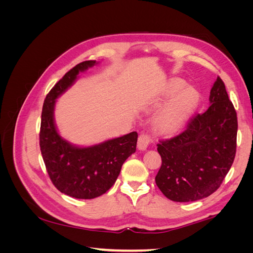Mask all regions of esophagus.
<instances>
[{
    "label": "esophagus",
    "mask_w": 253,
    "mask_h": 253,
    "mask_svg": "<svg viewBox=\"0 0 253 253\" xmlns=\"http://www.w3.org/2000/svg\"><path fill=\"white\" fill-rule=\"evenodd\" d=\"M151 143H152L151 137L147 134H141L138 137V143H137V147H138L140 151H145Z\"/></svg>",
    "instance_id": "obj_1"
}]
</instances>
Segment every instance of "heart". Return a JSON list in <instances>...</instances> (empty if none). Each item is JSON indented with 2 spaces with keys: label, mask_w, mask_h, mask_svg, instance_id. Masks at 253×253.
Segmentation results:
<instances>
[{
  "label": "heart",
  "mask_w": 253,
  "mask_h": 253,
  "mask_svg": "<svg viewBox=\"0 0 253 253\" xmlns=\"http://www.w3.org/2000/svg\"><path fill=\"white\" fill-rule=\"evenodd\" d=\"M186 87V82L174 78L170 80L164 89L162 98L156 102L155 106H162L168 99L174 97L159 111L154 120V126L159 133L171 135L177 131L185 124L188 117L194 111L198 103L197 91L192 87Z\"/></svg>",
  "instance_id": "b5f03b06"
}]
</instances>
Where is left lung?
I'll return each mask as SVG.
<instances>
[{"mask_svg": "<svg viewBox=\"0 0 253 253\" xmlns=\"http://www.w3.org/2000/svg\"><path fill=\"white\" fill-rule=\"evenodd\" d=\"M209 100V109L191 119L185 131L157 144L163 163L155 181L173 202L208 197L219 188L233 164L237 117L219 77Z\"/></svg>", "mask_w": 253, "mask_h": 253, "instance_id": "8db88e82", "label": "left lung"}]
</instances>
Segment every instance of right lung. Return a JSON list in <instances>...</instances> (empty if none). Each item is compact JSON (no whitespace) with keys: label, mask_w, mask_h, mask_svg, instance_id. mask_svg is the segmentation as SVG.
Segmentation results:
<instances>
[{"label":"right lung","mask_w":253,"mask_h":253,"mask_svg":"<svg viewBox=\"0 0 253 253\" xmlns=\"http://www.w3.org/2000/svg\"><path fill=\"white\" fill-rule=\"evenodd\" d=\"M95 64L84 61L67 72L45 98L41 116L40 149L49 178L60 192L80 200L100 196L114 185L122 165L135 153L138 138L132 132L82 148L59 135L53 119L56 99L73 85L80 72Z\"/></svg>","instance_id":"add662e5"}]
</instances>
